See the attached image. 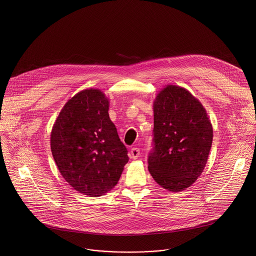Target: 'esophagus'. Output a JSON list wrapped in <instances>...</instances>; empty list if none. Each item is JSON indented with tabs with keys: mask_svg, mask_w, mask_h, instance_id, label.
I'll return each instance as SVG.
<instances>
[{
	"mask_svg": "<svg viewBox=\"0 0 256 256\" xmlns=\"http://www.w3.org/2000/svg\"><path fill=\"white\" fill-rule=\"evenodd\" d=\"M130 156L133 160H137L140 156V150L138 148H133L130 152Z\"/></svg>",
	"mask_w": 256,
	"mask_h": 256,
	"instance_id": "34e87169",
	"label": "esophagus"
}]
</instances>
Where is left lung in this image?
<instances>
[{
	"mask_svg": "<svg viewBox=\"0 0 256 256\" xmlns=\"http://www.w3.org/2000/svg\"><path fill=\"white\" fill-rule=\"evenodd\" d=\"M154 148L148 171L170 192L194 184L208 160L213 139L210 117L186 89L167 85L154 102Z\"/></svg>",
	"mask_w": 256,
	"mask_h": 256,
	"instance_id": "obj_1",
	"label": "left lung"
}]
</instances>
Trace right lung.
Instances as JSON below:
<instances>
[{
    "instance_id": "right-lung-1",
    "label": "right lung",
    "mask_w": 256,
    "mask_h": 256,
    "mask_svg": "<svg viewBox=\"0 0 256 256\" xmlns=\"http://www.w3.org/2000/svg\"><path fill=\"white\" fill-rule=\"evenodd\" d=\"M108 108L104 92L83 90L68 100L50 133L52 158L62 176L88 196H104L114 188L129 160Z\"/></svg>"
}]
</instances>
